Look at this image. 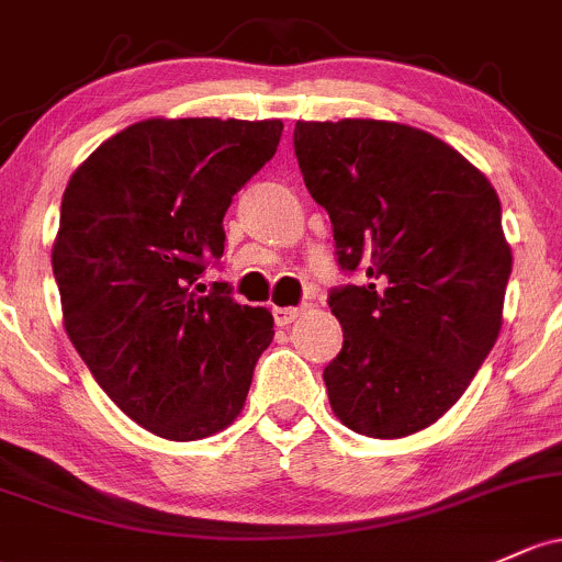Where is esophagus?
Wrapping results in <instances>:
<instances>
[{
	"mask_svg": "<svg viewBox=\"0 0 562 562\" xmlns=\"http://www.w3.org/2000/svg\"><path fill=\"white\" fill-rule=\"evenodd\" d=\"M300 313H303V307H294V305L273 307V318H276V324H279V327H286V324H292L294 318L300 316Z\"/></svg>",
	"mask_w": 562,
	"mask_h": 562,
	"instance_id": "esophagus-1",
	"label": "esophagus"
}]
</instances>
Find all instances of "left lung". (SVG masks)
Masks as SVG:
<instances>
[{
    "instance_id": "1",
    "label": "left lung",
    "mask_w": 562,
    "mask_h": 562,
    "mask_svg": "<svg viewBox=\"0 0 562 562\" xmlns=\"http://www.w3.org/2000/svg\"><path fill=\"white\" fill-rule=\"evenodd\" d=\"M307 192L342 273V348L324 367L353 431L400 439L461 400L501 329L512 251L485 173L442 138L385 120L294 125Z\"/></svg>"
}]
</instances>
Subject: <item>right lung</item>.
Returning <instances> with one entry per match:
<instances>
[{
	"label": "right lung",
	"mask_w": 562,
	"mask_h": 562,
	"mask_svg": "<svg viewBox=\"0 0 562 562\" xmlns=\"http://www.w3.org/2000/svg\"><path fill=\"white\" fill-rule=\"evenodd\" d=\"M281 120H144L71 173L53 246L64 327L106 396L173 442L231 426L273 340L265 307L198 279L225 251L233 195Z\"/></svg>",
	"instance_id": "right-lung-1"
}]
</instances>
